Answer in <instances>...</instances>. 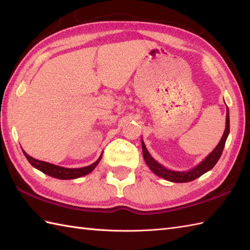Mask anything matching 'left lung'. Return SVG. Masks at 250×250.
<instances>
[{"label": "left lung", "mask_w": 250, "mask_h": 250, "mask_svg": "<svg viewBox=\"0 0 250 250\" xmlns=\"http://www.w3.org/2000/svg\"><path fill=\"white\" fill-rule=\"evenodd\" d=\"M230 133V117H229V108L227 106V118H226V129L222 135L218 145L215 147V149L211 151L208 156H207L203 161H201L198 166L193 168L189 169V171H173V169L167 168L163 167L162 164L157 162L155 159L151 157V155L148 152L147 148L145 146V143L142 139V148H143V156H144V160L146 164L151 169L152 173H155L157 176L164 178L172 183H188L192 182V180L199 178L202 175L206 172L210 171L211 168L215 167V164L218 162L219 158L224 150L226 141L228 139V135Z\"/></svg>", "instance_id": "obj_1"}]
</instances>
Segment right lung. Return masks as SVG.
<instances>
[{"mask_svg":"<svg viewBox=\"0 0 250 250\" xmlns=\"http://www.w3.org/2000/svg\"><path fill=\"white\" fill-rule=\"evenodd\" d=\"M22 151H23V155L26 158V160L31 163L32 167H34L35 168H37L41 172H43L44 174H47L49 175V176L58 178V179H75V178L84 176V175H87L93 171L95 167L99 164L101 158H102V153H101V156L99 157L98 160L94 163L90 164L88 167H79V168H67V167H63L59 166H55V164H51L49 162L37 160V159H34L31 156H29L24 150Z\"/></svg>","mask_w":250,"mask_h":250,"instance_id":"right-lung-1","label":"right lung"}]
</instances>
